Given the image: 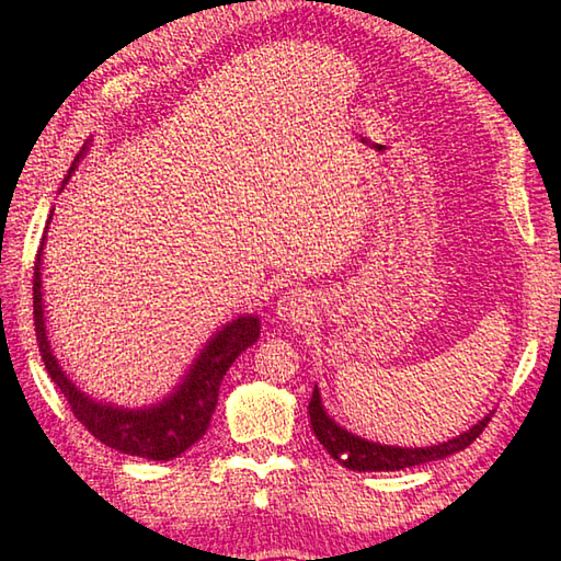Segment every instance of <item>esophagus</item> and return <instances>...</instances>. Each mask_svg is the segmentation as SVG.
<instances>
[{
	"label": "esophagus",
	"instance_id": "obj_1",
	"mask_svg": "<svg viewBox=\"0 0 561 561\" xmlns=\"http://www.w3.org/2000/svg\"><path fill=\"white\" fill-rule=\"evenodd\" d=\"M274 314H277V319L282 321H289V324H304V321L314 314V301H311L307 291L289 289L277 299Z\"/></svg>",
	"mask_w": 561,
	"mask_h": 561
}]
</instances>
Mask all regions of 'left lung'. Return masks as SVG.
<instances>
[{
    "mask_svg": "<svg viewBox=\"0 0 561 561\" xmlns=\"http://www.w3.org/2000/svg\"><path fill=\"white\" fill-rule=\"evenodd\" d=\"M309 417H311V431H314L319 443L324 445L331 458L344 465V468L356 470V472H393V470L413 468V465L443 460L453 453L465 450L474 438H480V433L485 431L492 413H488L482 421L474 423L472 428L455 435V438L438 445H425V448H401V445L374 443V440L360 438V435H354L346 428H341L334 417L324 411V403H321L317 386L309 401ZM344 454L347 455L346 459L343 458Z\"/></svg>",
    "mask_w": 561,
    "mask_h": 561,
    "instance_id": "8db88e82",
    "label": "left lung"
}]
</instances>
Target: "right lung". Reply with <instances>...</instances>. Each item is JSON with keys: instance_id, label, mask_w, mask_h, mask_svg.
Masks as SVG:
<instances>
[{"instance_id": "add662e5", "label": "right lung", "mask_w": 561, "mask_h": 561, "mask_svg": "<svg viewBox=\"0 0 561 561\" xmlns=\"http://www.w3.org/2000/svg\"><path fill=\"white\" fill-rule=\"evenodd\" d=\"M91 144V140H89ZM89 144L69 168V175L64 178V185L79 160L87 156ZM61 185V190H64ZM51 220V215H49ZM49 230V222H46ZM46 230L39 244V254L34 262V327H36V341H39V351L44 358L46 371H49L51 381L59 386L66 401H69L73 415L87 425L93 438H99L103 445L113 450H121L126 455H138L146 460H173L183 455L190 445H195L203 438L210 417L217 405V393H220V383L227 374V368L234 364V358L250 348L254 341L260 339V319L254 314L237 317L213 334V339L203 346L197 358L190 364L187 374L183 376L173 391H170L163 401L153 403L148 408H121L113 403H103L83 393L76 386L54 356L49 334H46V317H44V291H42V254H44V240Z\"/></svg>"}]
</instances>
